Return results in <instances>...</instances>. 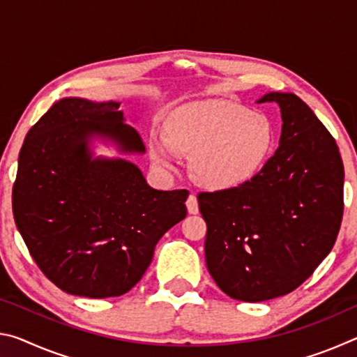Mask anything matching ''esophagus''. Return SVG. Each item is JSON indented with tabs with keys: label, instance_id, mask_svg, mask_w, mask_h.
<instances>
[{
	"label": "esophagus",
	"instance_id": "obj_1",
	"mask_svg": "<svg viewBox=\"0 0 357 357\" xmlns=\"http://www.w3.org/2000/svg\"><path fill=\"white\" fill-rule=\"evenodd\" d=\"M185 206H187V211H189L190 214H197L198 213V200L195 195H189V198H187L185 202Z\"/></svg>",
	"mask_w": 357,
	"mask_h": 357
}]
</instances>
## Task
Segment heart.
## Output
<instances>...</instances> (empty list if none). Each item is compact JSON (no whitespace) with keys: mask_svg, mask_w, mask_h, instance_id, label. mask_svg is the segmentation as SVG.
Listing matches in <instances>:
<instances>
[{"mask_svg":"<svg viewBox=\"0 0 357 357\" xmlns=\"http://www.w3.org/2000/svg\"><path fill=\"white\" fill-rule=\"evenodd\" d=\"M274 140V126L264 113L234 102H203L181 107L167 118L164 142L151 144V157L167 170L173 167L172 153L192 157L197 183L223 190L255 178Z\"/></svg>","mask_w":357,"mask_h":357,"instance_id":"b5f03b06","label":"heart"}]
</instances>
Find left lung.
Returning <instances> with one entry per match:
<instances>
[{
  "label": "left lung",
  "instance_id": "obj_1",
  "mask_svg": "<svg viewBox=\"0 0 357 357\" xmlns=\"http://www.w3.org/2000/svg\"><path fill=\"white\" fill-rule=\"evenodd\" d=\"M258 102L279 104L280 146L249 183L197 195L209 274L244 302L302 285L332 250L343 217L345 173L334 137L296 94Z\"/></svg>",
  "mask_w": 357,
  "mask_h": 357
}]
</instances>
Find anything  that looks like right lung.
Wrapping results in <instances>:
<instances>
[{
	"instance_id": "right-lung-1",
	"label": "right lung",
	"mask_w": 357,
	"mask_h": 357,
	"mask_svg": "<svg viewBox=\"0 0 357 357\" xmlns=\"http://www.w3.org/2000/svg\"><path fill=\"white\" fill-rule=\"evenodd\" d=\"M118 102H56L26 134L12 187L15 225L36 264L63 291L104 299L128 293L159 239L187 215L189 190H155L123 159H93L94 135L124 153L144 144Z\"/></svg>"
}]
</instances>
